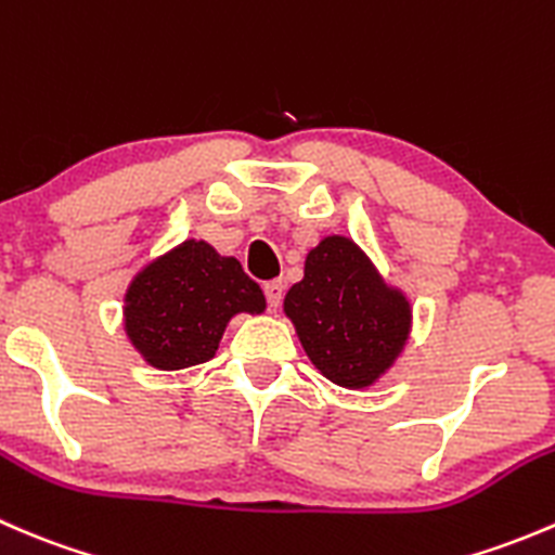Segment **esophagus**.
Masks as SVG:
<instances>
[{
  "label": "esophagus",
  "mask_w": 555,
  "mask_h": 555,
  "mask_svg": "<svg viewBox=\"0 0 555 555\" xmlns=\"http://www.w3.org/2000/svg\"><path fill=\"white\" fill-rule=\"evenodd\" d=\"M262 293H266L268 306H271V309H279V306H282L284 284L279 282V279H273V282H266V287H262Z\"/></svg>",
  "instance_id": "1"
}]
</instances>
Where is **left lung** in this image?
I'll use <instances>...</instances> for the list:
<instances>
[{"instance_id":"obj_1","label":"left lung","mask_w":555,"mask_h":555,"mask_svg":"<svg viewBox=\"0 0 555 555\" xmlns=\"http://www.w3.org/2000/svg\"><path fill=\"white\" fill-rule=\"evenodd\" d=\"M284 313L311 365L344 389L376 386L411 340L413 306L349 236L330 233L306 255Z\"/></svg>"}]
</instances>
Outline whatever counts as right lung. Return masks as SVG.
I'll return each mask as SVG.
<instances>
[{
  "label": "right lung",
  "instance_id": "right-lung-1",
  "mask_svg": "<svg viewBox=\"0 0 555 555\" xmlns=\"http://www.w3.org/2000/svg\"><path fill=\"white\" fill-rule=\"evenodd\" d=\"M266 295L236 257L184 238L139 268L122 295V327L147 365L184 371L211 360L238 313L260 317Z\"/></svg>",
  "mask_w": 555,
  "mask_h": 555
}]
</instances>
